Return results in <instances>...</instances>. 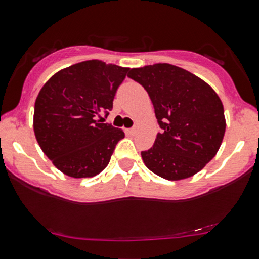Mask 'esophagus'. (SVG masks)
Instances as JSON below:
<instances>
[{
	"label": "esophagus",
	"instance_id": "obj_1",
	"mask_svg": "<svg viewBox=\"0 0 259 259\" xmlns=\"http://www.w3.org/2000/svg\"><path fill=\"white\" fill-rule=\"evenodd\" d=\"M126 133L130 135H134L135 133H137V129H135V127H132V129H127Z\"/></svg>",
	"mask_w": 259,
	"mask_h": 259
}]
</instances>
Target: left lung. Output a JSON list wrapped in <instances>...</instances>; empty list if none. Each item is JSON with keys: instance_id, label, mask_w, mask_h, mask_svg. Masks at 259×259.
<instances>
[{"instance_id": "8db88e82", "label": "left lung", "mask_w": 259, "mask_h": 259, "mask_svg": "<svg viewBox=\"0 0 259 259\" xmlns=\"http://www.w3.org/2000/svg\"><path fill=\"white\" fill-rule=\"evenodd\" d=\"M149 95L163 133L142 158L168 181L192 177L217 155L225 134L224 106L209 83L169 63L130 69Z\"/></svg>"}]
</instances>
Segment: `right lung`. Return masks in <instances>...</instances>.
<instances>
[{"label": "right lung", "mask_w": 259, "mask_h": 259, "mask_svg": "<svg viewBox=\"0 0 259 259\" xmlns=\"http://www.w3.org/2000/svg\"><path fill=\"white\" fill-rule=\"evenodd\" d=\"M127 71L99 59L84 60L58 71L41 87L35 100V138L62 173L94 177L109 164L125 134L102 124L101 114L112 109Z\"/></svg>", "instance_id": "obj_1"}]
</instances>
